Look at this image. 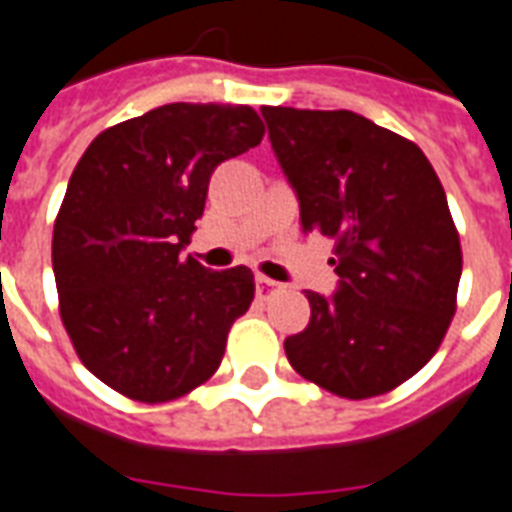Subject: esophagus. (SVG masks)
<instances>
[{"label":"esophagus","mask_w":512,"mask_h":512,"mask_svg":"<svg viewBox=\"0 0 512 512\" xmlns=\"http://www.w3.org/2000/svg\"><path fill=\"white\" fill-rule=\"evenodd\" d=\"M275 289H281V283L272 281V278H264V275H256V294L259 297H270Z\"/></svg>","instance_id":"34e87169"}]
</instances>
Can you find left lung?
I'll use <instances>...</instances> for the list:
<instances>
[{"label": "left lung", "mask_w": 512, "mask_h": 512, "mask_svg": "<svg viewBox=\"0 0 512 512\" xmlns=\"http://www.w3.org/2000/svg\"><path fill=\"white\" fill-rule=\"evenodd\" d=\"M302 231L335 240L338 289L305 292L311 322L283 349L341 398L393 390L439 349L455 313L461 242L423 149L354 111L264 106Z\"/></svg>", "instance_id": "1"}]
</instances>
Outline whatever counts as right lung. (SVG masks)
<instances>
[{
	"label": "right lung",
	"instance_id": "obj_1",
	"mask_svg": "<svg viewBox=\"0 0 512 512\" xmlns=\"http://www.w3.org/2000/svg\"><path fill=\"white\" fill-rule=\"evenodd\" d=\"M261 136L251 106L169 103L103 130L78 160L51 261L67 335L111 390L160 404L218 371L253 272L207 270L182 251L212 171Z\"/></svg>",
	"mask_w": 512,
	"mask_h": 512
}]
</instances>
